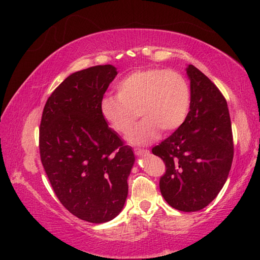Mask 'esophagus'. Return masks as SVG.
<instances>
[{
  "mask_svg": "<svg viewBox=\"0 0 260 260\" xmlns=\"http://www.w3.org/2000/svg\"><path fill=\"white\" fill-rule=\"evenodd\" d=\"M134 152L136 156H146L149 153V150H147V149H134Z\"/></svg>",
  "mask_w": 260,
  "mask_h": 260,
  "instance_id": "obj_1",
  "label": "esophagus"
}]
</instances>
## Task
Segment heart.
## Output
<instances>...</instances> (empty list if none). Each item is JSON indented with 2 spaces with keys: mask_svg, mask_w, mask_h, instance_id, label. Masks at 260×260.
<instances>
[{
  "mask_svg": "<svg viewBox=\"0 0 260 260\" xmlns=\"http://www.w3.org/2000/svg\"><path fill=\"white\" fill-rule=\"evenodd\" d=\"M116 89L117 95L101 100V114L122 136L131 134L140 114L143 120L129 138L134 144L150 143L159 129L169 133L179 128L190 108V88L173 70H136L120 79Z\"/></svg>",
  "mask_w": 260,
  "mask_h": 260,
  "instance_id": "heart-1",
  "label": "heart"
}]
</instances>
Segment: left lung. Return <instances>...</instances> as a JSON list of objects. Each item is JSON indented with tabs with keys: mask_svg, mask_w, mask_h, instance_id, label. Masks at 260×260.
Returning <instances> with one entry per match:
<instances>
[{
	"mask_svg": "<svg viewBox=\"0 0 260 260\" xmlns=\"http://www.w3.org/2000/svg\"><path fill=\"white\" fill-rule=\"evenodd\" d=\"M190 110L172 135L152 148L165 162L159 180L162 197L172 208L195 212L212 202L230 173L234 143L226 99L218 87L193 65Z\"/></svg>",
	"mask_w": 260,
	"mask_h": 260,
	"instance_id": "obj_1",
	"label": "left lung"
}]
</instances>
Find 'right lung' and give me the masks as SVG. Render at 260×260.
I'll return each instance as SVG.
<instances>
[{
  "instance_id": "obj_1",
  "label": "right lung",
  "mask_w": 260,
  "mask_h": 260,
  "mask_svg": "<svg viewBox=\"0 0 260 260\" xmlns=\"http://www.w3.org/2000/svg\"><path fill=\"white\" fill-rule=\"evenodd\" d=\"M117 73L112 65L72 73L47 100L40 124L41 161L57 199L93 223L110 221L124 208L135 160L100 110Z\"/></svg>"
}]
</instances>
